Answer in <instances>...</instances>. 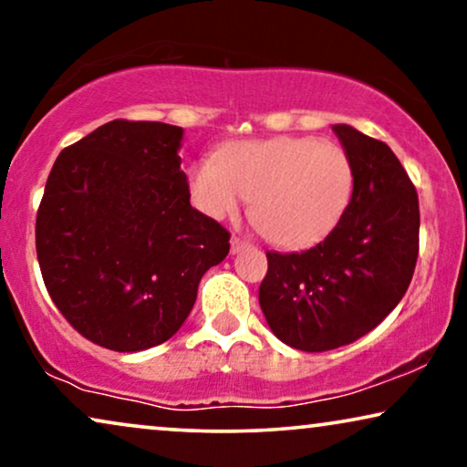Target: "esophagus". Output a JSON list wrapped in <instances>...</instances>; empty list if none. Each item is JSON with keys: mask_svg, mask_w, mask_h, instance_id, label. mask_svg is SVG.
<instances>
[{"mask_svg": "<svg viewBox=\"0 0 467 467\" xmlns=\"http://www.w3.org/2000/svg\"><path fill=\"white\" fill-rule=\"evenodd\" d=\"M244 248H251V244H248V242H246V240H242V238H238V235H234V238H232V253L235 254V253L244 251Z\"/></svg>", "mask_w": 467, "mask_h": 467, "instance_id": "1", "label": "esophagus"}]
</instances>
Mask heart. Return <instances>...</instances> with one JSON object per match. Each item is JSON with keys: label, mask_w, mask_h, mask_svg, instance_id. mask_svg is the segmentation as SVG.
<instances>
[{"label": "heart", "mask_w": 467, "mask_h": 467, "mask_svg": "<svg viewBox=\"0 0 467 467\" xmlns=\"http://www.w3.org/2000/svg\"><path fill=\"white\" fill-rule=\"evenodd\" d=\"M353 165L342 146L317 138L235 142L191 168L193 203L210 219L238 214L251 200V219L274 244H317L347 213Z\"/></svg>", "instance_id": "b5f03b06"}]
</instances>
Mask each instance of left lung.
<instances>
[{
	"label": "left lung",
	"mask_w": 467,
	"mask_h": 467,
	"mask_svg": "<svg viewBox=\"0 0 467 467\" xmlns=\"http://www.w3.org/2000/svg\"><path fill=\"white\" fill-rule=\"evenodd\" d=\"M353 165V197L327 238L267 253L259 306L280 342L323 353L372 331L404 297L419 257V195L385 142L334 125Z\"/></svg>",
	"instance_id": "8db88e82"
}]
</instances>
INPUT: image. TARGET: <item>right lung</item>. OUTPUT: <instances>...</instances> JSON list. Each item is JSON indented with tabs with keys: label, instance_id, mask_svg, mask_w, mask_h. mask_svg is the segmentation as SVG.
<instances>
[{
	"label": "right lung",
	"instance_id": "add662e5",
	"mask_svg": "<svg viewBox=\"0 0 467 467\" xmlns=\"http://www.w3.org/2000/svg\"><path fill=\"white\" fill-rule=\"evenodd\" d=\"M182 127L110 120L67 146L36 219L44 285L66 321L99 347L136 353L187 321L229 232L191 206Z\"/></svg>",
	"mask_w": 467,
	"mask_h": 467
}]
</instances>
